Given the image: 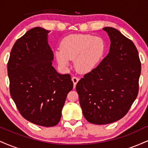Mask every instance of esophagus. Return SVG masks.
<instances>
[{"mask_svg":"<svg viewBox=\"0 0 148 148\" xmlns=\"http://www.w3.org/2000/svg\"><path fill=\"white\" fill-rule=\"evenodd\" d=\"M72 80L73 81V84H74V88H75L76 84H77L78 81H79V78L76 77V76H74V77H72Z\"/></svg>","mask_w":148,"mask_h":148,"instance_id":"34e87169","label":"esophagus"}]
</instances>
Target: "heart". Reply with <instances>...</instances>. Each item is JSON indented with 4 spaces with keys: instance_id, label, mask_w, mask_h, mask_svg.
<instances>
[{
    "instance_id": "obj_1",
    "label": "heart",
    "mask_w": 148,
    "mask_h": 148,
    "mask_svg": "<svg viewBox=\"0 0 148 148\" xmlns=\"http://www.w3.org/2000/svg\"><path fill=\"white\" fill-rule=\"evenodd\" d=\"M106 51V44L101 37L88 34H72L60 43V50L56 58L61 67L67 68L69 60H74V67L80 73H88L99 63Z\"/></svg>"
}]
</instances>
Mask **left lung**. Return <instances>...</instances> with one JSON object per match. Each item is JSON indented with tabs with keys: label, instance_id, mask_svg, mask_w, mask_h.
<instances>
[{
	"label": "left lung",
	"instance_id": "obj_1",
	"mask_svg": "<svg viewBox=\"0 0 148 148\" xmlns=\"http://www.w3.org/2000/svg\"><path fill=\"white\" fill-rule=\"evenodd\" d=\"M103 30L111 41L109 53L76 86L85 118L95 125L113 123L127 114L138 95L141 72L132 40L115 28Z\"/></svg>",
	"mask_w": 148,
	"mask_h": 148
}]
</instances>
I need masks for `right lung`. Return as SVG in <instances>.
I'll return each mask as SVG.
<instances>
[{
    "label": "right lung",
    "mask_w": 148,
    "mask_h": 148,
    "mask_svg": "<svg viewBox=\"0 0 148 148\" xmlns=\"http://www.w3.org/2000/svg\"><path fill=\"white\" fill-rule=\"evenodd\" d=\"M47 30L35 27L15 42L8 63L10 91L25 120L42 127L60 120L66 97L73 88L69 74H60L52 66L53 53Z\"/></svg>",
    "instance_id": "1"
}]
</instances>
